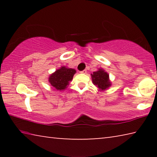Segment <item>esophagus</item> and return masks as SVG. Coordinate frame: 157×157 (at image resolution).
Segmentation results:
<instances>
[{
  "label": "esophagus",
  "instance_id": "obj_1",
  "mask_svg": "<svg viewBox=\"0 0 157 157\" xmlns=\"http://www.w3.org/2000/svg\"><path fill=\"white\" fill-rule=\"evenodd\" d=\"M80 73L82 74H86V70H84L82 71H80Z\"/></svg>",
  "mask_w": 157,
  "mask_h": 157
}]
</instances>
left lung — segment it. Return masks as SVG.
<instances>
[{
    "label": "left lung",
    "instance_id": "8db88e82",
    "mask_svg": "<svg viewBox=\"0 0 157 157\" xmlns=\"http://www.w3.org/2000/svg\"><path fill=\"white\" fill-rule=\"evenodd\" d=\"M93 83L101 91H104L111 86V82L109 80V74L102 68L91 74Z\"/></svg>",
    "mask_w": 157,
    "mask_h": 157
}]
</instances>
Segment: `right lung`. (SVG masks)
Instances as JSON below:
<instances>
[{"mask_svg":"<svg viewBox=\"0 0 157 157\" xmlns=\"http://www.w3.org/2000/svg\"><path fill=\"white\" fill-rule=\"evenodd\" d=\"M75 73L76 71L75 69L62 66L49 76L48 81L50 84L57 90L63 91L66 89L69 84V82L72 80Z\"/></svg>","mask_w":157,"mask_h":157,"instance_id":"1","label":"right lung"}]
</instances>
